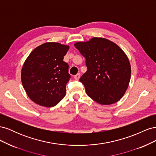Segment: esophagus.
Wrapping results in <instances>:
<instances>
[{
	"label": "esophagus",
	"instance_id": "34e87169",
	"mask_svg": "<svg viewBox=\"0 0 156 156\" xmlns=\"http://www.w3.org/2000/svg\"><path fill=\"white\" fill-rule=\"evenodd\" d=\"M80 77H81V74H80V73H77V75H75V76H74V79H75V80H79V78H80Z\"/></svg>",
	"mask_w": 156,
	"mask_h": 156
}]
</instances>
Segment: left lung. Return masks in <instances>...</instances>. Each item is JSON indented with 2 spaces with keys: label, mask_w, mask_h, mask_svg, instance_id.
Returning a JSON list of instances; mask_svg holds the SVG:
<instances>
[{
  "label": "left lung",
  "mask_w": 156,
  "mask_h": 156,
  "mask_svg": "<svg viewBox=\"0 0 156 156\" xmlns=\"http://www.w3.org/2000/svg\"><path fill=\"white\" fill-rule=\"evenodd\" d=\"M74 45L86 58L87 71L79 81L87 95L101 105L119 101L131 78V66L124 52L111 41L101 37H93Z\"/></svg>",
  "instance_id": "8db88e82"
}]
</instances>
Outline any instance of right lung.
I'll return each instance as SVG.
<instances>
[{"label": "right lung", "mask_w": 156, "mask_h": 156, "mask_svg": "<svg viewBox=\"0 0 156 156\" xmlns=\"http://www.w3.org/2000/svg\"><path fill=\"white\" fill-rule=\"evenodd\" d=\"M69 46L48 42L33 50L23 64L21 81L28 96L40 105L53 107L65 96L71 77L63 60Z\"/></svg>", "instance_id": "1"}]
</instances>
